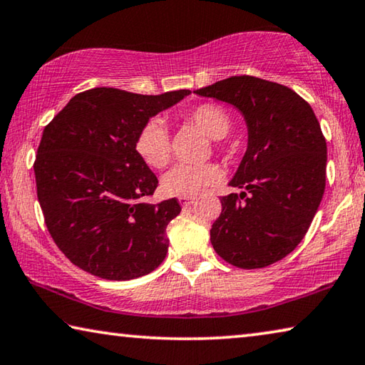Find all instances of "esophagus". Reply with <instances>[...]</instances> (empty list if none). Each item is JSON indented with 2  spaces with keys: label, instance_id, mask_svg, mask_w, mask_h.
Returning a JSON list of instances; mask_svg holds the SVG:
<instances>
[{
  "label": "esophagus",
  "instance_id": "1",
  "mask_svg": "<svg viewBox=\"0 0 365 365\" xmlns=\"http://www.w3.org/2000/svg\"><path fill=\"white\" fill-rule=\"evenodd\" d=\"M193 198L192 196H180V198H178V203H180L182 206H190V205H193Z\"/></svg>",
  "mask_w": 365,
  "mask_h": 365
}]
</instances>
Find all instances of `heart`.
<instances>
[{"mask_svg":"<svg viewBox=\"0 0 365 365\" xmlns=\"http://www.w3.org/2000/svg\"><path fill=\"white\" fill-rule=\"evenodd\" d=\"M190 120L211 140H222L230 131V117L224 108L205 103L192 110ZM136 151L148 165L162 169L170 160L169 131L160 118L149 120L138 133ZM222 173L216 164H177L162 177V192L167 196H196L221 180Z\"/></svg>","mask_w":365,"mask_h":365,"instance_id":"b5f03b06","label":"heart"}]
</instances>
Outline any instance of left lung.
I'll return each instance as SVG.
<instances>
[{
  "label": "left lung",
  "instance_id": "1",
  "mask_svg": "<svg viewBox=\"0 0 365 365\" xmlns=\"http://www.w3.org/2000/svg\"><path fill=\"white\" fill-rule=\"evenodd\" d=\"M225 102L247 125V151L222 196L211 244L225 262L264 268L287 257L307 234L325 192L327 141L314 110L292 89L232 76L193 91Z\"/></svg>",
  "mask_w": 365,
  "mask_h": 365
}]
</instances>
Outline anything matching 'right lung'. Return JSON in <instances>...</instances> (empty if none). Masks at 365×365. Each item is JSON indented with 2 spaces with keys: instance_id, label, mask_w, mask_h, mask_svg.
Listing matches in <instances>:
<instances>
[{
  "instance_id": "right-lung-1",
  "label": "right lung",
  "mask_w": 365,
  "mask_h": 365,
  "mask_svg": "<svg viewBox=\"0 0 365 365\" xmlns=\"http://www.w3.org/2000/svg\"><path fill=\"white\" fill-rule=\"evenodd\" d=\"M190 96L94 88L76 94L45 126L37 149V196L58 248L102 279L149 274L169 248L165 229L182 207L175 198L146 203L158 177L136 151V138L159 112Z\"/></svg>"
}]
</instances>
